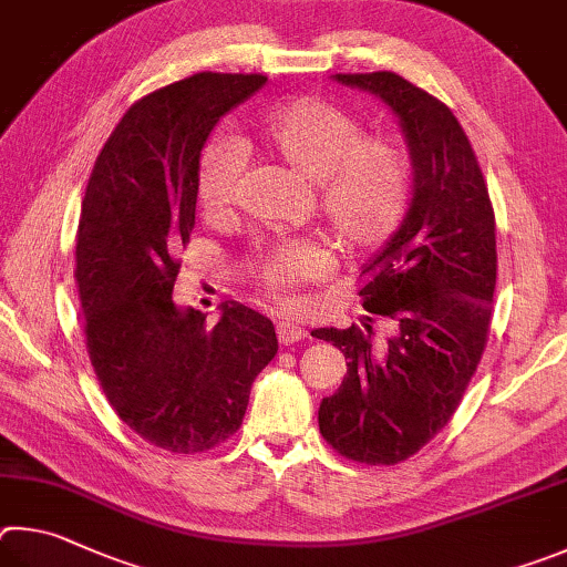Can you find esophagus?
Masks as SVG:
<instances>
[{"instance_id":"esophagus-1","label":"esophagus","mask_w":567,"mask_h":567,"mask_svg":"<svg viewBox=\"0 0 567 567\" xmlns=\"http://www.w3.org/2000/svg\"><path fill=\"white\" fill-rule=\"evenodd\" d=\"M276 333H278V341L284 346H291V343H299L301 339H306V329L293 319H284L276 323Z\"/></svg>"}]
</instances>
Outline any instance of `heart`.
Here are the masks:
<instances>
[{"label":"heart","mask_w":567,"mask_h":567,"mask_svg":"<svg viewBox=\"0 0 567 567\" xmlns=\"http://www.w3.org/2000/svg\"><path fill=\"white\" fill-rule=\"evenodd\" d=\"M258 146L276 164L311 178L316 216L351 254L379 251L401 231L413 192V156L401 136L363 132L361 116L319 96L266 106L251 122ZM241 158L231 144H208L196 168V198L208 218H228L238 202ZM339 261L323 236H296L256 248L246 261L251 284L274 303H289L303 284Z\"/></svg>","instance_id":"obj_1"}]
</instances>
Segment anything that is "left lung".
I'll return each mask as SVG.
<instances>
[{
	"instance_id": "obj_1",
	"label": "left lung",
	"mask_w": 567,
	"mask_h": 567,
	"mask_svg": "<svg viewBox=\"0 0 567 567\" xmlns=\"http://www.w3.org/2000/svg\"><path fill=\"white\" fill-rule=\"evenodd\" d=\"M379 94L401 118L413 156V202L401 231L363 268V331L319 329L349 371L323 399L319 429L343 458L395 465L439 435L478 371L498 274L495 212L478 156L439 96L395 72L336 74ZM375 318L394 336L375 344Z\"/></svg>"
}]
</instances>
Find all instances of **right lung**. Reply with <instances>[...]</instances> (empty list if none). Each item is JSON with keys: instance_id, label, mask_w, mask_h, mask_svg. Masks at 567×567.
I'll return each mask as SVG.
<instances>
[{"instance_id": "1", "label": "right lung", "mask_w": 567, "mask_h": 567, "mask_svg": "<svg viewBox=\"0 0 567 567\" xmlns=\"http://www.w3.org/2000/svg\"><path fill=\"white\" fill-rule=\"evenodd\" d=\"M264 74L198 72L138 99L99 152L76 231L74 281L96 381L118 419L168 453H204L241 429L274 323L241 303L174 306L178 251L196 218V168L228 109Z\"/></svg>"}]
</instances>
